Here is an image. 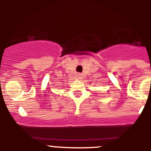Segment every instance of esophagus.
Wrapping results in <instances>:
<instances>
[{"instance_id":"esophagus-1","label":"esophagus","mask_w":151,"mask_h":151,"mask_svg":"<svg viewBox=\"0 0 151 151\" xmlns=\"http://www.w3.org/2000/svg\"><path fill=\"white\" fill-rule=\"evenodd\" d=\"M83 74H80V73H78V74H77V79H82V78H83Z\"/></svg>"}]
</instances>
